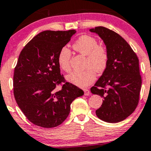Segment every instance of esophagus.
<instances>
[{"label":"esophagus","mask_w":151,"mask_h":151,"mask_svg":"<svg viewBox=\"0 0 151 151\" xmlns=\"http://www.w3.org/2000/svg\"><path fill=\"white\" fill-rule=\"evenodd\" d=\"M84 95H85V96H89V95L91 94V93H90L89 89H84Z\"/></svg>","instance_id":"esophagus-1"}]
</instances>
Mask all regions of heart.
<instances>
[{"label":"heart","mask_w":151,"mask_h":151,"mask_svg":"<svg viewBox=\"0 0 151 151\" xmlns=\"http://www.w3.org/2000/svg\"><path fill=\"white\" fill-rule=\"evenodd\" d=\"M73 48L78 52L87 56L88 67L91 66L98 72H103L106 69L108 63V53L104 47L98 45L97 40L94 37L87 35L81 36L74 43ZM70 58L71 52L69 48L62 47L59 52L58 62L60 68L65 72L70 70ZM93 69L89 67L80 72L74 71L67 75L66 79L79 87H86L96 79V72Z\"/></svg>","instance_id":"heart-1"}]
</instances>
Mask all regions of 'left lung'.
Returning a JSON list of instances; mask_svg holds the SVG:
<instances>
[{"instance_id": "obj_1", "label": "left lung", "mask_w": 151, "mask_h": 151, "mask_svg": "<svg viewBox=\"0 0 151 151\" xmlns=\"http://www.w3.org/2000/svg\"><path fill=\"white\" fill-rule=\"evenodd\" d=\"M89 31L103 40L109 56L106 67L91 88L93 94L104 98L96 114L105 122H120L138 105L142 84L139 61L131 46L116 32L101 26Z\"/></svg>"}]
</instances>
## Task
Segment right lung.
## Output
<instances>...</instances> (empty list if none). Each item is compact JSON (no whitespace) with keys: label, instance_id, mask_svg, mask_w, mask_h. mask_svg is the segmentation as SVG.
I'll return each instance as SVG.
<instances>
[{"label":"right lung","instance_id":"1","mask_svg":"<svg viewBox=\"0 0 151 151\" xmlns=\"http://www.w3.org/2000/svg\"><path fill=\"white\" fill-rule=\"evenodd\" d=\"M76 30H46L35 36L24 47L13 76V93L19 108L30 122L43 128L62 124L70 112L76 98L83 90L65 82L58 57L60 49L70 41Z\"/></svg>","mask_w":151,"mask_h":151}]
</instances>
